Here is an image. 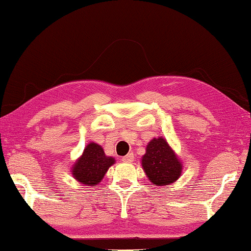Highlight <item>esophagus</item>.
Returning a JSON list of instances; mask_svg holds the SVG:
<instances>
[{
  "label": "esophagus",
  "instance_id": "1",
  "mask_svg": "<svg viewBox=\"0 0 251 251\" xmlns=\"http://www.w3.org/2000/svg\"><path fill=\"white\" fill-rule=\"evenodd\" d=\"M134 160V155L132 153H128L126 155H125V157L122 158V161L123 162H132Z\"/></svg>",
  "mask_w": 251,
  "mask_h": 251
}]
</instances>
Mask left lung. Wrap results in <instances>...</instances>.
<instances>
[{"instance_id": "1", "label": "left lung", "mask_w": 251, "mask_h": 251, "mask_svg": "<svg viewBox=\"0 0 251 251\" xmlns=\"http://www.w3.org/2000/svg\"><path fill=\"white\" fill-rule=\"evenodd\" d=\"M142 167L150 181L157 186L175 182L182 171L179 159L163 138H154L148 143Z\"/></svg>"}]
</instances>
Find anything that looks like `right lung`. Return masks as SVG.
Here are the masks:
<instances>
[{"label": "right lung", "instance_id": "1", "mask_svg": "<svg viewBox=\"0 0 251 251\" xmlns=\"http://www.w3.org/2000/svg\"><path fill=\"white\" fill-rule=\"evenodd\" d=\"M114 163L112 157H106L101 146L89 143L72 169V175L81 183L96 186L101 182L105 172Z\"/></svg>", "mask_w": 251, "mask_h": 251}]
</instances>
